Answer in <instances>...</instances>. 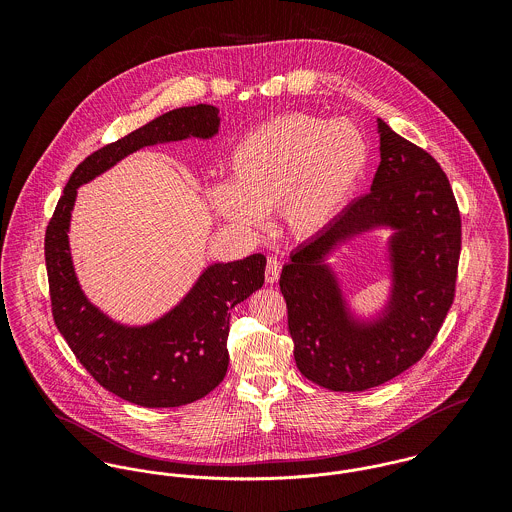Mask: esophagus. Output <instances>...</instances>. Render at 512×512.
<instances>
[{"mask_svg":"<svg viewBox=\"0 0 512 512\" xmlns=\"http://www.w3.org/2000/svg\"><path fill=\"white\" fill-rule=\"evenodd\" d=\"M280 272H282V262L278 258H268V262H266V282L268 284L278 282Z\"/></svg>","mask_w":512,"mask_h":512,"instance_id":"esophagus-1","label":"esophagus"}]
</instances>
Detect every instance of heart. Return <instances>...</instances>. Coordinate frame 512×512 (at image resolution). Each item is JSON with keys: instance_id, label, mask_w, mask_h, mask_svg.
Returning <instances> with one entry per match:
<instances>
[{"instance_id": "heart-1", "label": "heart", "mask_w": 512, "mask_h": 512, "mask_svg": "<svg viewBox=\"0 0 512 512\" xmlns=\"http://www.w3.org/2000/svg\"><path fill=\"white\" fill-rule=\"evenodd\" d=\"M368 165L363 132L349 120L293 112L248 132L230 153V183L209 189L222 219L256 234L278 211L295 238H313L347 207Z\"/></svg>"}]
</instances>
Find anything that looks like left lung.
<instances>
[{
	"label": "left lung",
	"instance_id": "1",
	"mask_svg": "<svg viewBox=\"0 0 512 512\" xmlns=\"http://www.w3.org/2000/svg\"><path fill=\"white\" fill-rule=\"evenodd\" d=\"M380 163L370 193L323 232L297 246L282 270L293 359L299 372L335 392H361L416 365L453 303L461 217L438 161L376 118ZM388 229L391 288L370 316L348 299L328 256L343 241Z\"/></svg>",
	"mask_w": 512,
	"mask_h": 512
}]
</instances>
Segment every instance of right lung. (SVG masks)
I'll list each match as a JSON object with an SVG mask.
<instances>
[{"label":"right lung","instance_id":"obj_1","mask_svg":"<svg viewBox=\"0 0 512 512\" xmlns=\"http://www.w3.org/2000/svg\"><path fill=\"white\" fill-rule=\"evenodd\" d=\"M219 108L171 110L126 138L88 155L71 175L45 234V262L55 325L100 386L144 408L191 404L215 390L228 368V321L236 303L264 286L266 258L213 262L169 311L142 325L116 321L88 299L71 254L78 187L142 147L219 134Z\"/></svg>","mask_w":512,"mask_h":512}]
</instances>
